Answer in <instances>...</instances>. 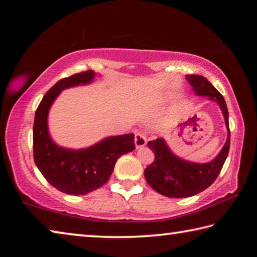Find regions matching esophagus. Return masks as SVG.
<instances>
[{"label": "esophagus", "mask_w": 257, "mask_h": 257, "mask_svg": "<svg viewBox=\"0 0 257 257\" xmlns=\"http://www.w3.org/2000/svg\"><path fill=\"white\" fill-rule=\"evenodd\" d=\"M146 134L144 132H136L135 134V144L137 149L146 145Z\"/></svg>", "instance_id": "esophagus-1"}]
</instances>
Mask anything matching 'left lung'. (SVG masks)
Masks as SVG:
<instances>
[{
    "label": "left lung",
    "instance_id": "8db88e82",
    "mask_svg": "<svg viewBox=\"0 0 257 257\" xmlns=\"http://www.w3.org/2000/svg\"><path fill=\"white\" fill-rule=\"evenodd\" d=\"M186 78L197 95L208 96L219 103L228 128V138L220 154L211 162L204 164L187 162L177 158L168 149L163 139L149 142V147L154 152L155 159L145 169V179L159 194L173 198L194 196L208 188L219 176L230 149L229 115L223 96L203 76L187 75Z\"/></svg>",
    "mask_w": 257,
    "mask_h": 257
}]
</instances>
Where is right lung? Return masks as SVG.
Returning a JSON list of instances; mask_svg holds the SVG:
<instances>
[{
  "mask_svg": "<svg viewBox=\"0 0 257 257\" xmlns=\"http://www.w3.org/2000/svg\"><path fill=\"white\" fill-rule=\"evenodd\" d=\"M93 70L81 71L59 80L47 90L35 113L34 160L49 184L64 194L86 195L102 187L121 155L135 150V135L108 137L89 149L66 150L56 146L47 132V113L60 92L93 80Z\"/></svg>",
  "mask_w": 257,
  "mask_h": 257,
  "instance_id": "1",
  "label": "right lung"
}]
</instances>
